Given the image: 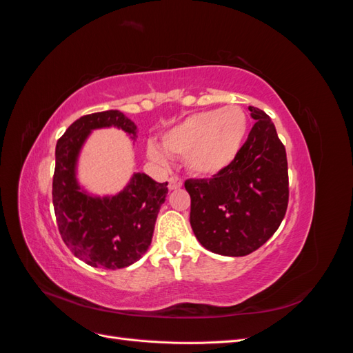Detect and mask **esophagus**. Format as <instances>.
I'll list each match as a JSON object with an SVG mask.
<instances>
[{
    "mask_svg": "<svg viewBox=\"0 0 353 353\" xmlns=\"http://www.w3.org/2000/svg\"><path fill=\"white\" fill-rule=\"evenodd\" d=\"M181 187H183V181H181L178 176H170V178H169L168 188H169L170 191L178 190V188H181Z\"/></svg>",
    "mask_w": 353,
    "mask_h": 353,
    "instance_id": "1",
    "label": "esophagus"
}]
</instances>
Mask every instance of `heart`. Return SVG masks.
<instances>
[{"label": "heart", "instance_id": "b5f03b06", "mask_svg": "<svg viewBox=\"0 0 353 353\" xmlns=\"http://www.w3.org/2000/svg\"><path fill=\"white\" fill-rule=\"evenodd\" d=\"M249 117L241 105L193 113L169 128L162 135V145L150 141L147 156L159 165L169 162V154L185 157L190 174L210 178L221 174L241 152L248 138Z\"/></svg>", "mask_w": 353, "mask_h": 353}]
</instances>
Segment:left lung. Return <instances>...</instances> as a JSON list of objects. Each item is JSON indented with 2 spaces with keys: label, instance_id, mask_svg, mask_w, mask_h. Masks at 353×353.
<instances>
[{
  "label": "left lung",
  "instance_id": "8db88e82",
  "mask_svg": "<svg viewBox=\"0 0 353 353\" xmlns=\"http://www.w3.org/2000/svg\"><path fill=\"white\" fill-rule=\"evenodd\" d=\"M249 110L256 122L232 165L209 181H185L196 239L205 249L234 258L272 237L288 203L285 148L271 117L252 105Z\"/></svg>",
  "mask_w": 353,
  "mask_h": 353
}]
</instances>
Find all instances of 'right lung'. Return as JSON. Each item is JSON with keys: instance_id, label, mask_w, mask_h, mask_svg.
<instances>
[{"instance_id": "right-lung-1", "label": "right lung", "mask_w": 353, "mask_h": 353, "mask_svg": "<svg viewBox=\"0 0 353 353\" xmlns=\"http://www.w3.org/2000/svg\"><path fill=\"white\" fill-rule=\"evenodd\" d=\"M101 128H117L137 140V125L119 110L74 121L56 145L52 205L61 239L77 258L94 268L119 270L147 252L168 183L137 172L119 193H88L78 181V160L91 132Z\"/></svg>"}]
</instances>
